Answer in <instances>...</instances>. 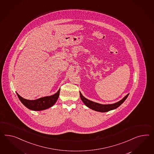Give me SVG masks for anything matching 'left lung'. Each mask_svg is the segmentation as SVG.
<instances>
[{
    "label": "left lung",
    "mask_w": 154,
    "mask_h": 154,
    "mask_svg": "<svg viewBox=\"0 0 154 154\" xmlns=\"http://www.w3.org/2000/svg\"><path fill=\"white\" fill-rule=\"evenodd\" d=\"M79 94H80L81 99L83 101V103L85 104L89 108L91 109L92 110H95V111H97V112H109L110 110L115 109L117 108L118 107H119L121 104L123 103V102L127 98L128 96L129 95V94H127L123 99H122V100H120L118 102H117L116 103L112 104L103 105V104H99V103H95V102L92 101L91 100H89L88 99L85 98L82 95L81 92H79Z\"/></svg>",
    "instance_id": "obj_1"
}]
</instances>
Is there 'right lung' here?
<instances>
[{
    "mask_svg": "<svg viewBox=\"0 0 154 154\" xmlns=\"http://www.w3.org/2000/svg\"><path fill=\"white\" fill-rule=\"evenodd\" d=\"M60 93V89L54 95L50 96H45L34 100H27L23 99L17 93V96L21 103L26 108L32 110L40 111L49 108L56 103L58 99Z\"/></svg>",
    "mask_w": 154,
    "mask_h": 154,
    "instance_id": "add662e5",
    "label": "right lung"
}]
</instances>
